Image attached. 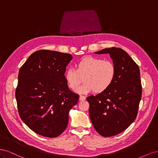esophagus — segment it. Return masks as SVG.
Segmentation results:
<instances>
[{
	"instance_id": "esophagus-1",
	"label": "esophagus",
	"mask_w": 158,
	"mask_h": 158,
	"mask_svg": "<svg viewBox=\"0 0 158 158\" xmlns=\"http://www.w3.org/2000/svg\"><path fill=\"white\" fill-rule=\"evenodd\" d=\"M80 101H84V100L85 99V97L84 96V95H80Z\"/></svg>"
}]
</instances>
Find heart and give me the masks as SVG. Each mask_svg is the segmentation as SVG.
Wrapping results in <instances>:
<instances>
[{"mask_svg": "<svg viewBox=\"0 0 158 158\" xmlns=\"http://www.w3.org/2000/svg\"><path fill=\"white\" fill-rule=\"evenodd\" d=\"M115 76L116 66L113 61L94 56L85 57L78 62L76 69L69 68L64 74L68 86L73 90L84 78L85 82L76 89L80 94L104 92L112 85Z\"/></svg>", "mask_w": 158, "mask_h": 158, "instance_id": "b5f03b06", "label": "heart"}]
</instances>
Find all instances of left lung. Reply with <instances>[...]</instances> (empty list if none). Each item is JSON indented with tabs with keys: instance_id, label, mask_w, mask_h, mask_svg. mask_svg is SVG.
Here are the masks:
<instances>
[{
	"instance_id": "1",
	"label": "left lung",
	"mask_w": 158,
	"mask_h": 158,
	"mask_svg": "<svg viewBox=\"0 0 158 158\" xmlns=\"http://www.w3.org/2000/svg\"><path fill=\"white\" fill-rule=\"evenodd\" d=\"M109 54L116 66L112 85L104 92L86 98L94 128L102 136L117 135L135 120L142 98L140 69L126 51L111 47L95 52Z\"/></svg>"
}]
</instances>
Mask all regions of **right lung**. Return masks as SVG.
<instances>
[{"label": "right lung", "instance_id": "right-lung-1", "mask_svg": "<svg viewBox=\"0 0 158 158\" xmlns=\"http://www.w3.org/2000/svg\"><path fill=\"white\" fill-rule=\"evenodd\" d=\"M70 54L40 50L19 70L16 99L23 122L38 135L55 138L68 125L69 113L79 95L70 91L64 78Z\"/></svg>", "mask_w": 158, "mask_h": 158}]
</instances>
